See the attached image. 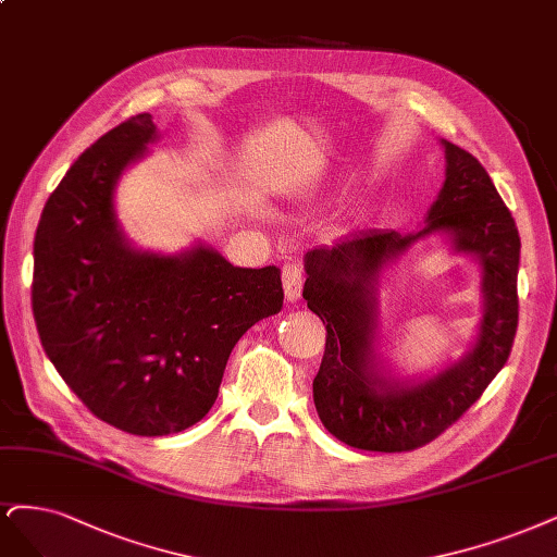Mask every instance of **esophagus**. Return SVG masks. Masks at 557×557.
Here are the masks:
<instances>
[{
    "label": "esophagus",
    "mask_w": 557,
    "mask_h": 557,
    "mask_svg": "<svg viewBox=\"0 0 557 557\" xmlns=\"http://www.w3.org/2000/svg\"><path fill=\"white\" fill-rule=\"evenodd\" d=\"M283 293L287 301H297L301 297V287H304V272H301V264L299 262H287L283 264Z\"/></svg>",
    "instance_id": "obj_1"
}]
</instances>
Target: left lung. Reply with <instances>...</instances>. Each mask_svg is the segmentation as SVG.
<instances>
[{"label": "left lung", "instance_id": "1", "mask_svg": "<svg viewBox=\"0 0 557 557\" xmlns=\"http://www.w3.org/2000/svg\"><path fill=\"white\" fill-rule=\"evenodd\" d=\"M445 147V184L414 235L369 230L304 256V299L327 343L313 380L318 417L355 449L410 451L431 443L482 396L509 359L519 324L521 237L488 172L470 151ZM445 234L483 267V320L473 348L426 381L391 375L376 352L379 274L421 236Z\"/></svg>", "mask_w": 557, "mask_h": 557}]
</instances>
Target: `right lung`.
Listing matches in <instances>:
<instances>
[{
  "mask_svg": "<svg viewBox=\"0 0 557 557\" xmlns=\"http://www.w3.org/2000/svg\"><path fill=\"white\" fill-rule=\"evenodd\" d=\"M157 138L143 112L69 168L36 227L32 283L57 373L106 424L147 437L200 421L235 343L283 306L274 264L244 270L205 244L165 256L126 239L114 188Z\"/></svg>",
  "mask_w": 557,
  "mask_h": 557,
  "instance_id": "add662e5",
  "label": "right lung"
}]
</instances>
